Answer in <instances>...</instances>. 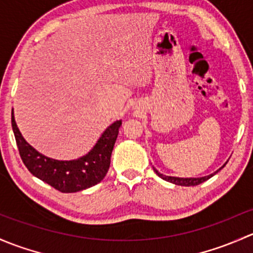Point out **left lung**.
<instances>
[{
  "instance_id": "obj_1",
  "label": "left lung",
  "mask_w": 253,
  "mask_h": 253,
  "mask_svg": "<svg viewBox=\"0 0 253 253\" xmlns=\"http://www.w3.org/2000/svg\"><path fill=\"white\" fill-rule=\"evenodd\" d=\"M224 167H225V165H224L223 167H220V168L218 169L217 171H214L213 174H210V175H207V176H202V178H178V176H168V175H163V174H161L157 169L153 168V170L156 171V174H157L160 178H162L163 180H166V181H169V183H173L175 185H181V186H196V185L204 183V181L208 180L210 178H212L214 174H217L220 169L224 168Z\"/></svg>"
}]
</instances>
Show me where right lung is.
I'll list each match as a JSON object with an SVG mask.
<instances>
[{
  "label": "right lung",
  "instance_id": "right-lung-1",
  "mask_svg": "<svg viewBox=\"0 0 253 253\" xmlns=\"http://www.w3.org/2000/svg\"><path fill=\"white\" fill-rule=\"evenodd\" d=\"M122 121L114 122L103 131L92 150L73 161L46 157L28 144L20 134L12 109V127L19 155L29 171L61 192H77L98 184L107 174L111 155L118 136Z\"/></svg>",
  "mask_w": 253,
  "mask_h": 253
}]
</instances>
